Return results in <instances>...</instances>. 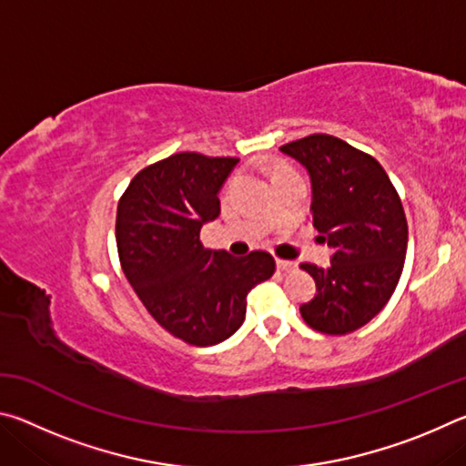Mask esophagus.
Masks as SVG:
<instances>
[{"label":"esophagus","mask_w":466,"mask_h":466,"mask_svg":"<svg viewBox=\"0 0 466 466\" xmlns=\"http://www.w3.org/2000/svg\"><path fill=\"white\" fill-rule=\"evenodd\" d=\"M278 269L279 271H283V273H289V271H294L296 269V263L294 261H278Z\"/></svg>","instance_id":"obj_1"}]
</instances>
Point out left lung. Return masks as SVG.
<instances>
[{
    "label": "left lung",
    "instance_id": "8db88e82",
    "mask_svg": "<svg viewBox=\"0 0 466 466\" xmlns=\"http://www.w3.org/2000/svg\"><path fill=\"white\" fill-rule=\"evenodd\" d=\"M279 149L309 172L312 224L333 248L327 269L302 265L317 296L299 314L319 333H353L384 309L403 273V203L380 164L343 139L314 133Z\"/></svg>",
    "mask_w": 466,
    "mask_h": 466
}]
</instances>
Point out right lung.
Returning a JSON list of instances; mask_svg holds the SVG:
<instances>
[{
    "label": "right lung",
    "mask_w": 466,
    "mask_h": 466,
    "mask_svg": "<svg viewBox=\"0 0 466 466\" xmlns=\"http://www.w3.org/2000/svg\"><path fill=\"white\" fill-rule=\"evenodd\" d=\"M238 157L183 152L137 172L116 208L121 267L147 312L188 345L224 341L247 317L248 291L275 271L269 252L205 248L203 224L219 216V188Z\"/></svg>",
    "instance_id": "1"
}]
</instances>
